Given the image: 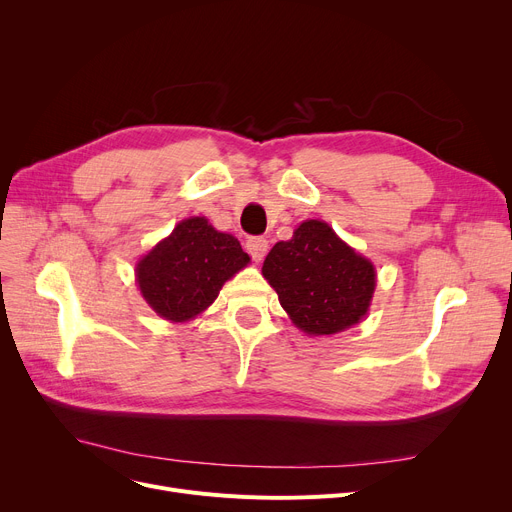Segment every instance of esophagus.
<instances>
[{
    "label": "esophagus",
    "instance_id": "esophagus-1",
    "mask_svg": "<svg viewBox=\"0 0 512 512\" xmlns=\"http://www.w3.org/2000/svg\"><path fill=\"white\" fill-rule=\"evenodd\" d=\"M267 247H270V245H267V240L263 236H251L247 240V251L253 257V261H261L267 253Z\"/></svg>",
    "mask_w": 512,
    "mask_h": 512
}]
</instances>
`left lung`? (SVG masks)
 <instances>
[{"label": "left lung", "mask_w": 512, "mask_h": 512, "mask_svg": "<svg viewBox=\"0 0 512 512\" xmlns=\"http://www.w3.org/2000/svg\"><path fill=\"white\" fill-rule=\"evenodd\" d=\"M261 272L292 324L311 336L359 324L375 290L373 263L319 220L303 222L290 240L276 242Z\"/></svg>", "instance_id": "left-lung-1"}]
</instances>
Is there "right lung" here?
Listing matches in <instances>:
<instances>
[{
    "label": "right lung",
    "mask_w": 512,
    "mask_h": 512,
    "mask_svg": "<svg viewBox=\"0 0 512 512\" xmlns=\"http://www.w3.org/2000/svg\"><path fill=\"white\" fill-rule=\"evenodd\" d=\"M249 261L232 234L188 218L137 263V284L159 317L178 324L205 311Z\"/></svg>",
    "instance_id": "right-lung-1"
}]
</instances>
